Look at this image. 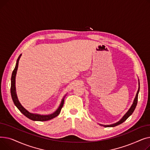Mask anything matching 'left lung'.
<instances>
[{
  "label": "left lung",
  "mask_w": 150,
  "mask_h": 150,
  "mask_svg": "<svg viewBox=\"0 0 150 150\" xmlns=\"http://www.w3.org/2000/svg\"><path fill=\"white\" fill-rule=\"evenodd\" d=\"M138 81H139V88H138V90H137V93L136 95V97L134 98V100L133 101V103L132 104V105L131 106L130 108L128 109V111L125 113V114L122 117V119L119 120L117 122L115 123H113V124H111V125H101V124H99L101 126H103V127H116V126L119 125L121 123H122L123 122H124L126 120H127L128 118L132 114V112H134V109L136 107V105H137V98H138V94H139V90H140V82H139V80L138 79Z\"/></svg>",
  "instance_id": "obj_1"
}]
</instances>
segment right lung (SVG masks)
Here are the masks:
<instances>
[{
	"label": "right lung",
	"instance_id": "1",
	"mask_svg": "<svg viewBox=\"0 0 150 150\" xmlns=\"http://www.w3.org/2000/svg\"><path fill=\"white\" fill-rule=\"evenodd\" d=\"M22 54L19 55V57H18L17 61H16V64L15 68L14 70L13 71L12 75H11V95L12 97V100L14 102V103L15 106L18 108V109L21 111V113H22L23 115H24L25 117L28 118L29 119L33 120V121H40V122H43V121H47V120H51L53 118L57 117L60 112L63 106V105H64V98L66 96V94L64 96V97L62 98L61 103L58 108V109L55 111L54 112L48 114V115H42V114H36V113H31L29 112L28 111L23 107L21 103H20V101L18 99L17 93H16V76L17 74V70L18 68V64H19V61L20 59V58L21 57Z\"/></svg>",
	"mask_w": 150,
	"mask_h": 150
}]
</instances>
